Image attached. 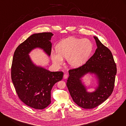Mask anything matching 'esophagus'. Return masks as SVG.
<instances>
[{
	"label": "esophagus",
	"mask_w": 126,
	"mask_h": 126,
	"mask_svg": "<svg viewBox=\"0 0 126 126\" xmlns=\"http://www.w3.org/2000/svg\"><path fill=\"white\" fill-rule=\"evenodd\" d=\"M68 77V74H64V76H63V78H64V79H67Z\"/></svg>",
	"instance_id": "obj_1"
}]
</instances>
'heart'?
I'll use <instances>...</instances> for the list:
<instances>
[{
    "instance_id": "heart-1",
    "label": "heart",
    "mask_w": 126,
    "mask_h": 126,
    "mask_svg": "<svg viewBox=\"0 0 126 126\" xmlns=\"http://www.w3.org/2000/svg\"><path fill=\"white\" fill-rule=\"evenodd\" d=\"M93 50L92 42L88 39L70 37L61 41L57 45V51L51 52L53 63L59 67L66 58L69 66L77 68L85 64Z\"/></svg>"
}]
</instances>
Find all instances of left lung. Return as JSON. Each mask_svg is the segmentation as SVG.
<instances>
[{"instance_id":"1","label":"left lung","mask_w":126,"mask_h":126,"mask_svg":"<svg viewBox=\"0 0 126 126\" xmlns=\"http://www.w3.org/2000/svg\"><path fill=\"white\" fill-rule=\"evenodd\" d=\"M97 48L94 55L83 66L69 71L66 83L73 101L84 109H92L105 101L113 92L116 65L111 51L98 38L94 36ZM87 74L94 75L97 85L93 92H88L82 81Z\"/></svg>"}]
</instances>
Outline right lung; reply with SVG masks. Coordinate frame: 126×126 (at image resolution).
<instances>
[{
  "mask_svg": "<svg viewBox=\"0 0 126 126\" xmlns=\"http://www.w3.org/2000/svg\"><path fill=\"white\" fill-rule=\"evenodd\" d=\"M51 32L35 33L15 50L11 66V79L19 99L26 105L42 110L51 103V89L61 81L63 73L51 72L33 63L29 53L36 48L42 49L50 57Z\"/></svg>",
  "mask_w": 126,
  "mask_h": 126,
  "instance_id": "1",
  "label": "right lung"
}]
</instances>
